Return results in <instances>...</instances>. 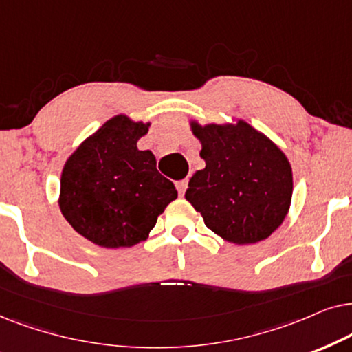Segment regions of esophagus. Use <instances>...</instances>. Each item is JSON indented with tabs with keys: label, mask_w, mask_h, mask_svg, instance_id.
<instances>
[{
	"label": "esophagus",
	"mask_w": 352,
	"mask_h": 352,
	"mask_svg": "<svg viewBox=\"0 0 352 352\" xmlns=\"http://www.w3.org/2000/svg\"><path fill=\"white\" fill-rule=\"evenodd\" d=\"M175 186H177V190H179L180 196H184L185 190H186V186H188V180L184 179V180H179V182H175Z\"/></svg>",
	"instance_id": "1"
}]
</instances>
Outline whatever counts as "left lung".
Instances as JSON below:
<instances>
[{"label": "left lung", "instance_id": "8db88e82", "mask_svg": "<svg viewBox=\"0 0 352 352\" xmlns=\"http://www.w3.org/2000/svg\"><path fill=\"white\" fill-rule=\"evenodd\" d=\"M190 127L206 167L190 179L186 201L225 241L252 245L269 238L292 206L287 154L243 119L206 125L191 119Z\"/></svg>", "mask_w": 352, "mask_h": 352}]
</instances>
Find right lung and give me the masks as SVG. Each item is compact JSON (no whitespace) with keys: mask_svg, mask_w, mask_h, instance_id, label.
Instances as JSON below:
<instances>
[{"mask_svg":"<svg viewBox=\"0 0 352 352\" xmlns=\"http://www.w3.org/2000/svg\"><path fill=\"white\" fill-rule=\"evenodd\" d=\"M149 122L117 114L70 154L60 172L59 209L88 241L130 248L146 240L164 209L177 199L175 185L138 149Z\"/></svg>","mask_w":352,"mask_h":352,"instance_id":"1","label":"right lung"}]
</instances>
